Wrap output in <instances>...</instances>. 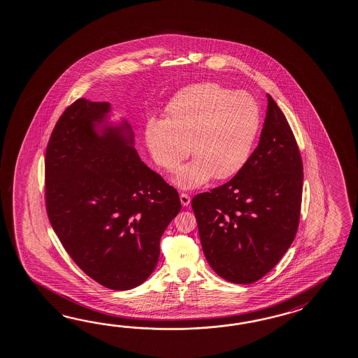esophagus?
<instances>
[{
	"instance_id": "obj_1",
	"label": "esophagus",
	"mask_w": 358,
	"mask_h": 358,
	"mask_svg": "<svg viewBox=\"0 0 358 358\" xmlns=\"http://www.w3.org/2000/svg\"><path fill=\"white\" fill-rule=\"evenodd\" d=\"M180 202L183 206H188L191 203V197L187 193H180Z\"/></svg>"
}]
</instances>
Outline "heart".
I'll return each mask as SVG.
<instances>
[{
  "mask_svg": "<svg viewBox=\"0 0 358 358\" xmlns=\"http://www.w3.org/2000/svg\"><path fill=\"white\" fill-rule=\"evenodd\" d=\"M166 120L150 118L145 143L157 166L174 173L189 155L194 158L175 175L174 183L193 189L231 179L248 164L262 124L258 101L215 83H196L178 92ZM190 147L188 148L187 145Z\"/></svg>",
  "mask_w": 358,
  "mask_h": 358,
  "instance_id": "obj_1",
  "label": "heart"
}]
</instances>
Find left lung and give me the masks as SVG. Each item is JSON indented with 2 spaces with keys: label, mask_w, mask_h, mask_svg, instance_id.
Segmentation results:
<instances>
[{
  "label": "left lung",
  "mask_w": 358,
  "mask_h": 358,
  "mask_svg": "<svg viewBox=\"0 0 358 358\" xmlns=\"http://www.w3.org/2000/svg\"><path fill=\"white\" fill-rule=\"evenodd\" d=\"M258 147L228 183L193 197L201 245L227 281L252 283L281 260L298 231L303 162L290 125L269 94Z\"/></svg>",
  "instance_id": "left-lung-1"
}]
</instances>
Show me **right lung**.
Returning a JSON list of instances; mask_svg holds the SVG:
<instances>
[{
  "instance_id": "obj_1",
  "label": "right lung",
  "mask_w": 358,
  "mask_h": 358,
  "mask_svg": "<svg viewBox=\"0 0 358 358\" xmlns=\"http://www.w3.org/2000/svg\"><path fill=\"white\" fill-rule=\"evenodd\" d=\"M107 101L77 99L59 117L45 157L52 229L77 266L112 290H130L157 266L179 193L134 148L131 127L106 125Z\"/></svg>"
}]
</instances>
